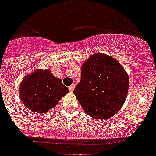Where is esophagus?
<instances>
[{"mask_svg": "<svg viewBox=\"0 0 156 156\" xmlns=\"http://www.w3.org/2000/svg\"><path fill=\"white\" fill-rule=\"evenodd\" d=\"M74 88H75V84H72V85L69 87V90L70 92H72V91H73V90H74Z\"/></svg>", "mask_w": 156, "mask_h": 156, "instance_id": "1", "label": "esophagus"}]
</instances>
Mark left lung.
Returning <instances> with one entry per match:
<instances>
[{
  "instance_id": "8db88e82",
  "label": "left lung",
  "mask_w": 156,
  "mask_h": 156,
  "mask_svg": "<svg viewBox=\"0 0 156 156\" xmlns=\"http://www.w3.org/2000/svg\"><path fill=\"white\" fill-rule=\"evenodd\" d=\"M129 82L128 74L116 59L95 53L83 63L81 80L73 93L89 116L104 120L123 106Z\"/></svg>"
}]
</instances>
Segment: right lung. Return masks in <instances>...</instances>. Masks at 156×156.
Segmentation results:
<instances>
[{"instance_id":"obj_1","label":"right lung","mask_w":156,"mask_h":156,"mask_svg":"<svg viewBox=\"0 0 156 156\" xmlns=\"http://www.w3.org/2000/svg\"><path fill=\"white\" fill-rule=\"evenodd\" d=\"M20 98L27 108L35 112H47L69 92L60 78L49 69H38L28 74L20 84Z\"/></svg>"}]
</instances>
